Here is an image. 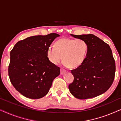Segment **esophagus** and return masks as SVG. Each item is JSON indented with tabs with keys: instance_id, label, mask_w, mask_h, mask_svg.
<instances>
[{
	"instance_id": "34e87169",
	"label": "esophagus",
	"mask_w": 121,
	"mask_h": 121,
	"mask_svg": "<svg viewBox=\"0 0 121 121\" xmlns=\"http://www.w3.org/2000/svg\"><path fill=\"white\" fill-rule=\"evenodd\" d=\"M66 72V70L65 69H64V68H60V74H63L64 73H65Z\"/></svg>"
}]
</instances>
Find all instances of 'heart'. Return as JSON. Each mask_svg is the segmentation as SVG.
Returning a JSON list of instances; mask_svg holds the SVG:
<instances>
[{
    "mask_svg": "<svg viewBox=\"0 0 121 121\" xmlns=\"http://www.w3.org/2000/svg\"><path fill=\"white\" fill-rule=\"evenodd\" d=\"M87 51L88 45L84 39L63 38L58 40L55 46H49L47 55L49 61L55 65L60 63L63 58L64 65L76 68L83 63Z\"/></svg>",
    "mask_w": 121,
    "mask_h": 121,
    "instance_id": "1",
    "label": "heart"
}]
</instances>
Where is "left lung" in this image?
<instances>
[{
    "label": "left lung",
    "instance_id": "1",
    "mask_svg": "<svg viewBox=\"0 0 121 121\" xmlns=\"http://www.w3.org/2000/svg\"><path fill=\"white\" fill-rule=\"evenodd\" d=\"M87 42L86 57L80 67L71 73L74 80L69 85L70 93L76 98H93L105 92L113 83L115 60L108 44L92 34L75 35Z\"/></svg>",
    "mask_w": 121,
    "mask_h": 121
}]
</instances>
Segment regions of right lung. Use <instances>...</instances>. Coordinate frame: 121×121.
<instances>
[{"mask_svg":"<svg viewBox=\"0 0 121 121\" xmlns=\"http://www.w3.org/2000/svg\"><path fill=\"white\" fill-rule=\"evenodd\" d=\"M58 34L31 36L17 42L10 51L8 74L17 91L27 98L38 99L49 91L60 74V68L51 63L47 49Z\"/></svg>","mask_w":121,"mask_h":121,"instance_id":"1","label":"right lung"}]
</instances>
